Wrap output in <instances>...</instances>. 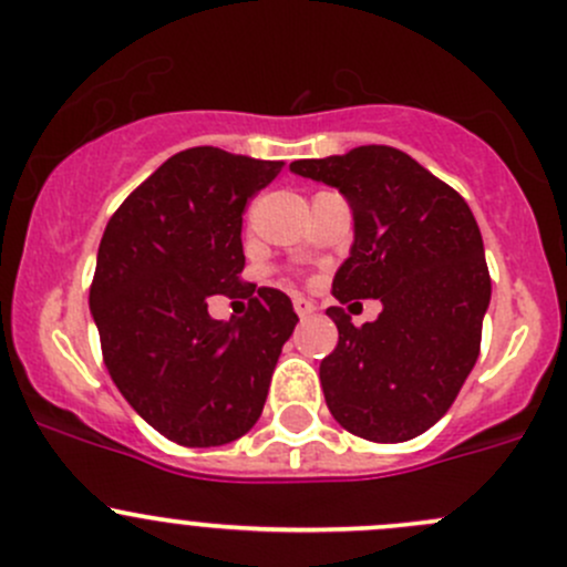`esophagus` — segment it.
I'll return each mask as SVG.
<instances>
[{"instance_id":"1","label":"esophagus","mask_w":567,"mask_h":567,"mask_svg":"<svg viewBox=\"0 0 567 567\" xmlns=\"http://www.w3.org/2000/svg\"><path fill=\"white\" fill-rule=\"evenodd\" d=\"M293 309H296V312H299V318H309V315L315 312V303L309 301V299H303V296H296Z\"/></svg>"}]
</instances>
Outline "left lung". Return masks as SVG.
Listing matches in <instances>:
<instances>
[{"mask_svg": "<svg viewBox=\"0 0 567 567\" xmlns=\"http://www.w3.org/2000/svg\"><path fill=\"white\" fill-rule=\"evenodd\" d=\"M290 171L344 195L350 258L333 277L339 303L380 299L374 323L326 315L339 342L320 361L331 415L372 443H404L437 424L473 372L492 299L484 238L462 195L393 146H359Z\"/></svg>", "mask_w": 567, "mask_h": 567, "instance_id": "obj_1", "label": "left lung"}]
</instances>
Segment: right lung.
<instances>
[{
  "label": "right lung",
  "instance_id": "1",
  "mask_svg": "<svg viewBox=\"0 0 567 567\" xmlns=\"http://www.w3.org/2000/svg\"><path fill=\"white\" fill-rule=\"evenodd\" d=\"M285 163L214 146L178 152L116 208L89 307L111 380L148 426L187 449L225 445L260 419L299 315L241 282V214ZM248 301L214 321L207 296Z\"/></svg>",
  "mask_w": 567,
  "mask_h": 567
}]
</instances>
